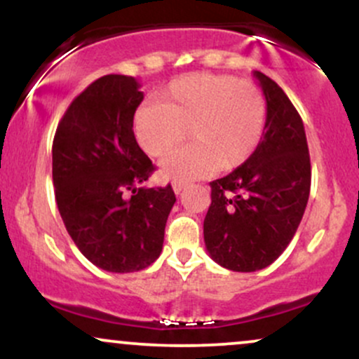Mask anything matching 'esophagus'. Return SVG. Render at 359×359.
Here are the masks:
<instances>
[{
  "mask_svg": "<svg viewBox=\"0 0 359 359\" xmlns=\"http://www.w3.org/2000/svg\"><path fill=\"white\" fill-rule=\"evenodd\" d=\"M185 185H187L185 182H174V184H172V187H174L175 194H180L185 189Z\"/></svg>",
  "mask_w": 359,
  "mask_h": 359,
  "instance_id": "1",
  "label": "esophagus"
}]
</instances>
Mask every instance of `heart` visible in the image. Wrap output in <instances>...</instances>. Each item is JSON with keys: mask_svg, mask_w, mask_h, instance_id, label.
I'll list each match as a JSON object with an SVG mask.
<instances>
[{"mask_svg": "<svg viewBox=\"0 0 359 359\" xmlns=\"http://www.w3.org/2000/svg\"><path fill=\"white\" fill-rule=\"evenodd\" d=\"M265 97L257 84L226 74H189L160 90L133 116V133L150 156L170 154L187 130L191 145L160 165L170 180L233 170L250 158L265 126Z\"/></svg>", "mask_w": 359, "mask_h": 359, "instance_id": "b5f03b06", "label": "heart"}]
</instances>
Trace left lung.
<instances>
[{
	"label": "left lung",
	"mask_w": 359,
	"mask_h": 359,
	"mask_svg": "<svg viewBox=\"0 0 359 359\" xmlns=\"http://www.w3.org/2000/svg\"><path fill=\"white\" fill-rule=\"evenodd\" d=\"M266 100L257 150L229 175L212 180L204 219L205 248L233 271L273 263L297 231L311 192V156L302 118L275 81L255 71Z\"/></svg>",
	"instance_id": "obj_1"
}]
</instances>
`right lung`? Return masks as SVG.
I'll return each mask as SVG.
<instances>
[{
	"label": "right lung",
	"mask_w": 359,
	"mask_h": 359,
	"mask_svg": "<svg viewBox=\"0 0 359 359\" xmlns=\"http://www.w3.org/2000/svg\"><path fill=\"white\" fill-rule=\"evenodd\" d=\"M142 101L135 77L102 76L71 102L53 137L52 179L65 229L90 263L113 273L143 270L160 257L175 203L170 184L135 189L155 170L133 133Z\"/></svg>",
	"instance_id": "obj_1"
}]
</instances>
